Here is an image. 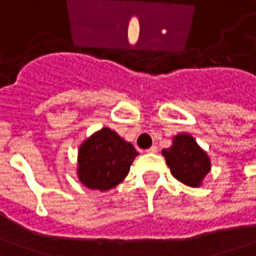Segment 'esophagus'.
Here are the masks:
<instances>
[{"mask_svg":"<svg viewBox=\"0 0 256 256\" xmlns=\"http://www.w3.org/2000/svg\"><path fill=\"white\" fill-rule=\"evenodd\" d=\"M145 152H148V154H156V152H158V146H155V145H154V146H150L149 149H146Z\"/></svg>","mask_w":256,"mask_h":256,"instance_id":"34e87169","label":"esophagus"}]
</instances>
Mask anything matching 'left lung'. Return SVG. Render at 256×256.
<instances>
[{
    "mask_svg": "<svg viewBox=\"0 0 256 256\" xmlns=\"http://www.w3.org/2000/svg\"><path fill=\"white\" fill-rule=\"evenodd\" d=\"M162 155L173 178L190 188H200L212 170L210 156L190 134L174 135L170 148L164 149Z\"/></svg>",
    "mask_w": 256,
    "mask_h": 256,
    "instance_id": "1",
    "label": "left lung"
}]
</instances>
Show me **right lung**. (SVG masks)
Wrapping results in <instances>:
<instances>
[{
    "instance_id": "1",
    "label": "right lung",
    "mask_w": 256,
    "mask_h": 256,
    "mask_svg": "<svg viewBox=\"0 0 256 256\" xmlns=\"http://www.w3.org/2000/svg\"><path fill=\"white\" fill-rule=\"evenodd\" d=\"M138 155L131 142L104 126L82 142L77 154V178L86 188L107 192L126 178Z\"/></svg>"
}]
</instances>
